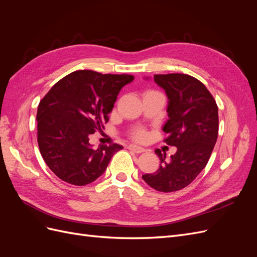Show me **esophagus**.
<instances>
[{"label": "esophagus", "mask_w": 257, "mask_h": 257, "mask_svg": "<svg viewBox=\"0 0 257 257\" xmlns=\"http://www.w3.org/2000/svg\"><path fill=\"white\" fill-rule=\"evenodd\" d=\"M127 148H128L130 150L134 151L135 153H143V152H145V151H146L143 147H141V146H137V145H130Z\"/></svg>", "instance_id": "esophagus-1"}]
</instances>
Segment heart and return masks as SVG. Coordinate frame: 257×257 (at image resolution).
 Listing matches in <instances>:
<instances>
[{"instance_id":"b5f03b06","label":"heart","mask_w":257,"mask_h":257,"mask_svg":"<svg viewBox=\"0 0 257 257\" xmlns=\"http://www.w3.org/2000/svg\"><path fill=\"white\" fill-rule=\"evenodd\" d=\"M144 136H145V134H144V133H138V134L136 135V137H137V138H143Z\"/></svg>"}]
</instances>
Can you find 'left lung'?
<instances>
[{
    "instance_id": "obj_1",
    "label": "left lung",
    "mask_w": 257,
    "mask_h": 257,
    "mask_svg": "<svg viewBox=\"0 0 257 257\" xmlns=\"http://www.w3.org/2000/svg\"><path fill=\"white\" fill-rule=\"evenodd\" d=\"M154 82L168 98V119L163 131L168 134L165 143L177 151L167 162L166 154L155 150L160 167L143 179L154 190L175 192L189 185L206 167L216 143L219 113L211 93L190 75H154Z\"/></svg>"
}]
</instances>
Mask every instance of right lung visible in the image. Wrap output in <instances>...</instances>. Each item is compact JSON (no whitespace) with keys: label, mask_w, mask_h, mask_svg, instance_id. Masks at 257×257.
<instances>
[{"label":"right lung","mask_w":257,"mask_h":257,"mask_svg":"<svg viewBox=\"0 0 257 257\" xmlns=\"http://www.w3.org/2000/svg\"><path fill=\"white\" fill-rule=\"evenodd\" d=\"M132 75L76 71L58 81L40 102L37 142L42 157L61 180L87 185L102 176L120 145L93 149L89 136L102 132L119 92Z\"/></svg>","instance_id":"right-lung-1"}]
</instances>
